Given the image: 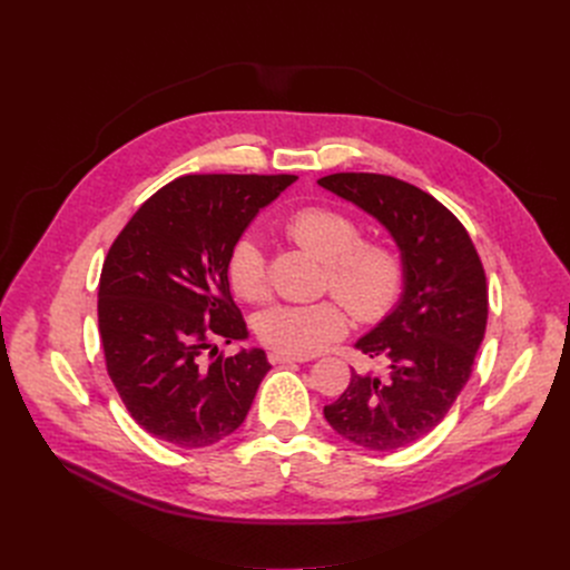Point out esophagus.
Masks as SVG:
<instances>
[{"label":"esophagus","instance_id":"34e87169","mask_svg":"<svg viewBox=\"0 0 570 570\" xmlns=\"http://www.w3.org/2000/svg\"><path fill=\"white\" fill-rule=\"evenodd\" d=\"M268 361H271L273 365H279V363H304V361H308V358H306V356H295V354H286V352L273 350V352L268 354Z\"/></svg>","mask_w":570,"mask_h":570}]
</instances>
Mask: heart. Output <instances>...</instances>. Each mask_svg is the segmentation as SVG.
I'll return each mask as SVG.
<instances>
[{
    "instance_id": "heart-1",
    "label": "heart",
    "mask_w": 570,
    "mask_h": 570,
    "mask_svg": "<svg viewBox=\"0 0 570 570\" xmlns=\"http://www.w3.org/2000/svg\"><path fill=\"white\" fill-rule=\"evenodd\" d=\"M284 232L324 262L322 286L341 296L358 320L376 322L399 302L405 282L401 255L390 243L363 240V227L352 214L332 205H306L284 220ZM227 277L243 299L268 297V262L253 236H240L232 246ZM340 301L273 304L257 320L259 338L286 354H315L347 332V309Z\"/></svg>"
}]
</instances>
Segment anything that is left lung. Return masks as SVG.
Wrapping results in <instances>:
<instances>
[{"mask_svg": "<svg viewBox=\"0 0 570 570\" xmlns=\"http://www.w3.org/2000/svg\"><path fill=\"white\" fill-rule=\"evenodd\" d=\"M317 185L383 223L405 266L396 308L356 343L387 374L352 370L324 417L356 446H409L446 417L471 376L490 306L482 262L464 225L415 185L381 174H332Z\"/></svg>", "mask_w": 570, "mask_h": 570, "instance_id": "obj_1", "label": "left lung"}]
</instances>
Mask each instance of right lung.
I'll use <instances>...</instances> for the list:
<instances>
[{
    "label": "right lung",
    "instance_id": "1",
    "mask_svg": "<svg viewBox=\"0 0 570 570\" xmlns=\"http://www.w3.org/2000/svg\"><path fill=\"white\" fill-rule=\"evenodd\" d=\"M297 176H183L126 223L99 279L108 374L130 417L153 438L203 449L246 420L271 363L264 350L218 354L248 338L229 293L227 255L262 207Z\"/></svg>",
    "mask_w": 570,
    "mask_h": 570
}]
</instances>
